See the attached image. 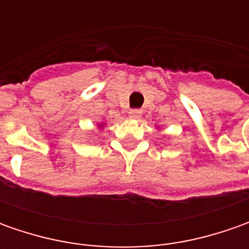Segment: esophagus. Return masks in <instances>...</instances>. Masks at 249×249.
Wrapping results in <instances>:
<instances>
[{
  "instance_id": "34e87169",
  "label": "esophagus",
  "mask_w": 249,
  "mask_h": 249,
  "mask_svg": "<svg viewBox=\"0 0 249 249\" xmlns=\"http://www.w3.org/2000/svg\"><path fill=\"white\" fill-rule=\"evenodd\" d=\"M141 110L140 109H130L129 110V118L130 119H139L140 116H141Z\"/></svg>"
}]
</instances>
